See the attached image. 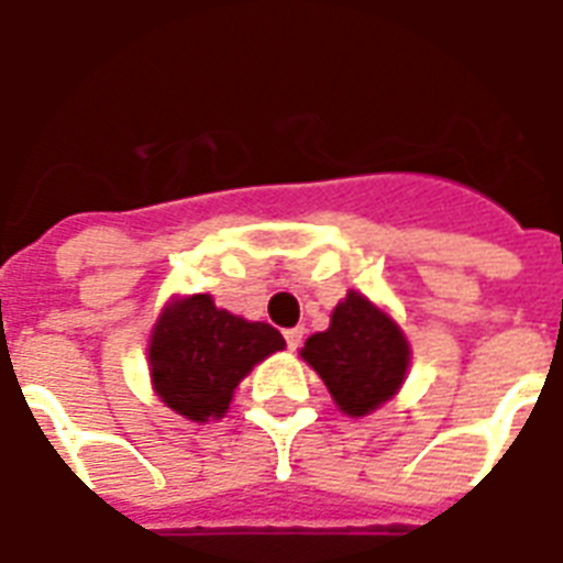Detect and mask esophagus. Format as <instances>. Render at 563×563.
<instances>
[{
    "instance_id": "esophagus-1",
    "label": "esophagus",
    "mask_w": 563,
    "mask_h": 563,
    "mask_svg": "<svg viewBox=\"0 0 563 563\" xmlns=\"http://www.w3.org/2000/svg\"><path fill=\"white\" fill-rule=\"evenodd\" d=\"M283 339H286V347H289V351H298L300 339H303V327H291V330L283 333Z\"/></svg>"
}]
</instances>
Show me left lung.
<instances>
[{"label": "left lung", "instance_id": "1", "mask_svg": "<svg viewBox=\"0 0 563 563\" xmlns=\"http://www.w3.org/2000/svg\"><path fill=\"white\" fill-rule=\"evenodd\" d=\"M300 356L324 379L339 409L356 418L383 406L409 368L400 327L356 291L333 309L330 330L312 335Z\"/></svg>", "mask_w": 563, "mask_h": 563}]
</instances>
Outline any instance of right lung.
Wrapping results in <instances>:
<instances>
[{"mask_svg":"<svg viewBox=\"0 0 563 563\" xmlns=\"http://www.w3.org/2000/svg\"><path fill=\"white\" fill-rule=\"evenodd\" d=\"M283 347L272 324L230 316L210 295H192L172 303L154 327L152 383L169 409L201 423L221 418L239 379Z\"/></svg>","mask_w":563,"mask_h":563,"instance_id":"obj_1","label":"right lung"}]
</instances>
